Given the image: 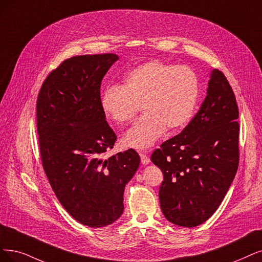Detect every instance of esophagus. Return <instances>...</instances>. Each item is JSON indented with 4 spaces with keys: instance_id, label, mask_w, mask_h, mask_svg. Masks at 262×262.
<instances>
[{
    "instance_id": "34e87169",
    "label": "esophagus",
    "mask_w": 262,
    "mask_h": 262,
    "mask_svg": "<svg viewBox=\"0 0 262 262\" xmlns=\"http://www.w3.org/2000/svg\"><path fill=\"white\" fill-rule=\"evenodd\" d=\"M148 151H142V152H139V156H140V159H141V163L143 164V165H147V164L150 163V158L147 156Z\"/></svg>"
}]
</instances>
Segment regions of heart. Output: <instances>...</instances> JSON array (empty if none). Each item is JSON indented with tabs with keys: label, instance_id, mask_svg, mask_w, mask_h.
<instances>
[{
	"label": "heart",
	"instance_id": "b5f03b06",
	"mask_svg": "<svg viewBox=\"0 0 262 262\" xmlns=\"http://www.w3.org/2000/svg\"><path fill=\"white\" fill-rule=\"evenodd\" d=\"M200 81L187 66L160 60L143 62L127 72L124 84H111L103 91L100 105L103 115L115 125L139 121L123 136L125 147L144 150L152 147L167 129H182L191 121L200 98Z\"/></svg>",
	"mask_w": 262,
	"mask_h": 262
}]
</instances>
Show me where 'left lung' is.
Listing matches in <instances>:
<instances>
[{"mask_svg":"<svg viewBox=\"0 0 262 262\" xmlns=\"http://www.w3.org/2000/svg\"><path fill=\"white\" fill-rule=\"evenodd\" d=\"M237 119L233 90L224 73L212 70L199 112L151 156L163 172L160 204L171 224L202 225L225 199L238 167Z\"/></svg>","mask_w":262,"mask_h":262,"instance_id":"obj_1","label":"left lung"}]
</instances>
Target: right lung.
Wrapping results in <instances>:
<instances>
[{
    "label": "right lung",
    "instance_id": "obj_1",
    "mask_svg": "<svg viewBox=\"0 0 262 262\" xmlns=\"http://www.w3.org/2000/svg\"><path fill=\"white\" fill-rule=\"evenodd\" d=\"M115 54L74 56L47 75L36 100L38 147L57 199L80 224L101 228L123 214L124 189L140 157L134 149L104 160L116 135L100 105V85Z\"/></svg>",
    "mask_w": 262,
    "mask_h": 262
}]
</instances>
